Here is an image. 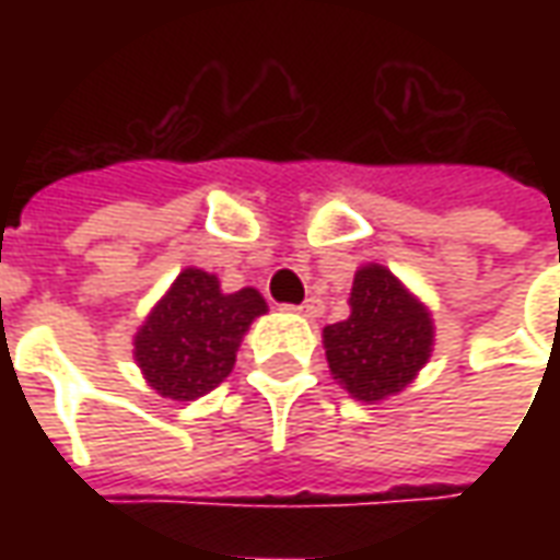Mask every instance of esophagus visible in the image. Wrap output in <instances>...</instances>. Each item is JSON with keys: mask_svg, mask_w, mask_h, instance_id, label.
<instances>
[{"mask_svg": "<svg viewBox=\"0 0 560 560\" xmlns=\"http://www.w3.org/2000/svg\"><path fill=\"white\" fill-rule=\"evenodd\" d=\"M291 312H296V315H303V317H320L324 315V303L320 300H305L303 305H296V308H291Z\"/></svg>", "mask_w": 560, "mask_h": 560, "instance_id": "34e87169", "label": "esophagus"}]
</instances>
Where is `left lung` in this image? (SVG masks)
I'll return each instance as SVG.
<instances>
[{
  "label": "left lung",
  "mask_w": 560,
  "mask_h": 560,
  "mask_svg": "<svg viewBox=\"0 0 560 560\" xmlns=\"http://www.w3.org/2000/svg\"><path fill=\"white\" fill-rule=\"evenodd\" d=\"M348 305L351 315L324 327L329 372L365 405L399 396L434 351L429 305L384 264L357 269Z\"/></svg>",
  "instance_id": "8db88e82"
}]
</instances>
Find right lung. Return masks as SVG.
Instances as JSON below:
<instances>
[{"mask_svg":"<svg viewBox=\"0 0 560 560\" xmlns=\"http://www.w3.org/2000/svg\"><path fill=\"white\" fill-rule=\"evenodd\" d=\"M267 308L255 288L224 293L219 276L183 269L135 332L140 375L164 399L207 396L231 375L243 336Z\"/></svg>","mask_w":560,"mask_h":560,"instance_id":"obj_1","label":"right lung"}]
</instances>
